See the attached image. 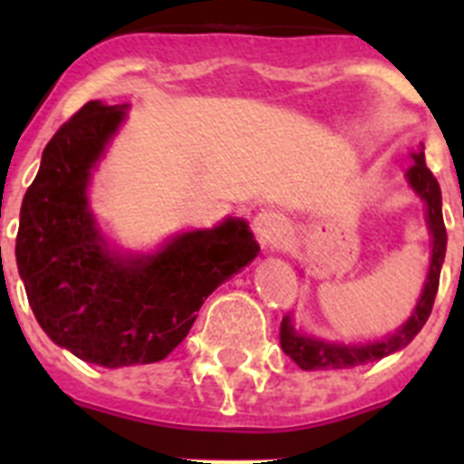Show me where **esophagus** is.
<instances>
[{"mask_svg":"<svg viewBox=\"0 0 464 464\" xmlns=\"http://www.w3.org/2000/svg\"><path fill=\"white\" fill-rule=\"evenodd\" d=\"M281 229H283V220L276 211L262 208L256 218H253V232H256L257 239H260L262 244H269V241L276 239V237L281 235Z\"/></svg>","mask_w":464,"mask_h":464,"instance_id":"esophagus-1","label":"esophagus"}]
</instances>
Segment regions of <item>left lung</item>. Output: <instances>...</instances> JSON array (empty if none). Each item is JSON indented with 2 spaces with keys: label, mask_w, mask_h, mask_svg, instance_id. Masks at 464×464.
Wrapping results in <instances>:
<instances>
[{
  "label": "left lung",
  "mask_w": 464,
  "mask_h": 464,
  "mask_svg": "<svg viewBox=\"0 0 464 464\" xmlns=\"http://www.w3.org/2000/svg\"><path fill=\"white\" fill-rule=\"evenodd\" d=\"M413 165L407 169V183L425 204V220H428L430 237H432V253H430V269L425 278L423 293L418 297L409 321L401 327H397L395 334L376 342H360V343H343V342H327V339L311 337L306 332L297 330L293 325V318L285 315L281 323V348L283 353L297 362V367L306 372L318 370H348V367H358V364L374 362V360L385 358V355L395 353L411 339L418 332L423 330L425 321L430 318V311L434 304V295L440 288V274L446 256V227L444 216H441V190L432 171L425 165V146L420 143L411 153Z\"/></svg>",
  "instance_id": "1"
}]
</instances>
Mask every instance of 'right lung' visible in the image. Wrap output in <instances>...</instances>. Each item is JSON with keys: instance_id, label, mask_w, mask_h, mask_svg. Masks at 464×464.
<instances>
[{"instance_id": "right-lung-1", "label": "right lung", "mask_w": 464, "mask_h": 464, "mask_svg": "<svg viewBox=\"0 0 464 464\" xmlns=\"http://www.w3.org/2000/svg\"><path fill=\"white\" fill-rule=\"evenodd\" d=\"M127 118V104L88 102L41 155L20 208L15 262L41 330L100 367L165 360L204 299L260 253L244 218L190 229L155 253L111 248L88 202L92 169Z\"/></svg>"}]
</instances>
